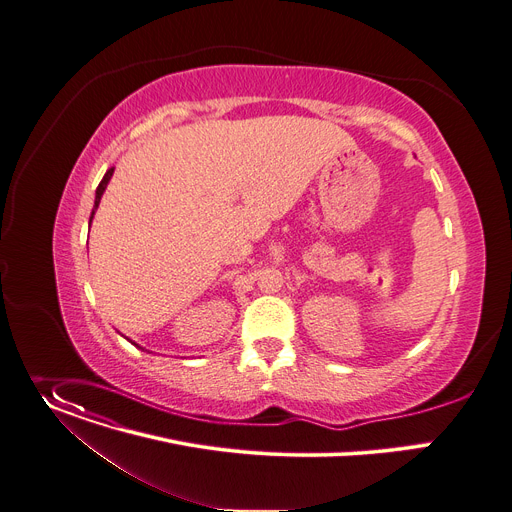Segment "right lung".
Masks as SVG:
<instances>
[{
  "instance_id": "1",
  "label": "right lung",
  "mask_w": 512,
  "mask_h": 512,
  "mask_svg": "<svg viewBox=\"0 0 512 512\" xmlns=\"http://www.w3.org/2000/svg\"><path fill=\"white\" fill-rule=\"evenodd\" d=\"M112 173H114V167H110V169L106 171L104 179H102V181H100V185H98V190H96V202H94V210H91V216H89V224H91V220H94V214H96V210H98V206H100V200H102V196H104L106 188H108V181H110ZM128 341H130V339H128ZM130 343H132V341H130ZM132 345H136V343H132ZM136 347H138V345H136Z\"/></svg>"
}]
</instances>
